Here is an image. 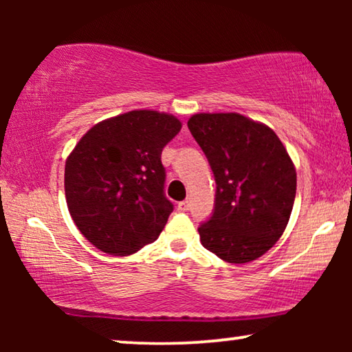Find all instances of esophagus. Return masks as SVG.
I'll list each match as a JSON object with an SVG mask.
<instances>
[{
    "mask_svg": "<svg viewBox=\"0 0 352 352\" xmlns=\"http://www.w3.org/2000/svg\"><path fill=\"white\" fill-rule=\"evenodd\" d=\"M177 208H179L181 211H187V210L190 208V201H189V200L179 201V204H177Z\"/></svg>",
    "mask_w": 352,
    "mask_h": 352,
    "instance_id": "esophagus-1",
    "label": "esophagus"
}]
</instances>
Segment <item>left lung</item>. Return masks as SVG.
<instances>
[{
	"mask_svg": "<svg viewBox=\"0 0 352 352\" xmlns=\"http://www.w3.org/2000/svg\"><path fill=\"white\" fill-rule=\"evenodd\" d=\"M216 181L200 242L228 263L263 256L280 239L296 195V171L280 139L240 113H197L187 122Z\"/></svg>",
	"mask_w": 352,
	"mask_h": 352,
	"instance_id": "8db88e82",
	"label": "left lung"
}]
</instances>
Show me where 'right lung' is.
Returning a JSON list of instances; mask_svg holds the SVG:
<instances>
[{
	"instance_id": "1",
	"label": "right lung",
	"mask_w": 352,
	"mask_h": 352,
	"mask_svg": "<svg viewBox=\"0 0 352 352\" xmlns=\"http://www.w3.org/2000/svg\"><path fill=\"white\" fill-rule=\"evenodd\" d=\"M181 122L133 110L89 129L65 162V199L80 232L100 252L126 256L152 243L175 206L162 151Z\"/></svg>"
}]
</instances>
